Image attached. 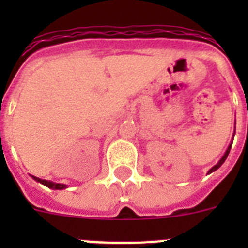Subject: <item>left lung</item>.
<instances>
[{
    "label": "left lung",
    "mask_w": 248,
    "mask_h": 248,
    "mask_svg": "<svg viewBox=\"0 0 248 248\" xmlns=\"http://www.w3.org/2000/svg\"><path fill=\"white\" fill-rule=\"evenodd\" d=\"M233 135H235V134H233ZM231 146H232V141H231V144H230V145H229V148H227L226 153H225V154H223V156L221 157V159H220V161H218V163L216 164V165H215V166H212V168L210 169V170H209V172H207V174H211V172L216 171V170H217V169L220 168V166L222 165L223 163H225V160L227 159V156H229V153H230V150H231Z\"/></svg>",
    "instance_id": "1"
}]
</instances>
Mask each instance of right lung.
<instances>
[{
  "label": "right lung",
  "mask_w": 248,
  "mask_h": 248,
  "mask_svg": "<svg viewBox=\"0 0 248 248\" xmlns=\"http://www.w3.org/2000/svg\"><path fill=\"white\" fill-rule=\"evenodd\" d=\"M31 176L33 177V180H36L37 183H41L42 185L47 186L49 189H53V190H63V189H67V185L64 184H57L53 183V181H48V180H42V179H39V177L33 176V175H31Z\"/></svg>",
  "instance_id": "right-lung-1"
}]
</instances>
